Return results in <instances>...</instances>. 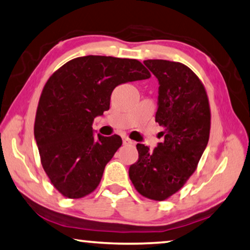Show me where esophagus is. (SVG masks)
Returning a JSON list of instances; mask_svg holds the SVG:
<instances>
[{
  "label": "esophagus",
  "instance_id": "34e87169",
  "mask_svg": "<svg viewBox=\"0 0 250 250\" xmlns=\"http://www.w3.org/2000/svg\"><path fill=\"white\" fill-rule=\"evenodd\" d=\"M123 144H124V145H134V144H135V142L129 140L128 137L124 136V137H123Z\"/></svg>",
  "mask_w": 250,
  "mask_h": 250
}]
</instances>
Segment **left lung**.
Instances as JSON below:
<instances>
[{
    "instance_id": "left-lung-1",
    "label": "left lung",
    "mask_w": 250,
    "mask_h": 250,
    "mask_svg": "<svg viewBox=\"0 0 250 250\" xmlns=\"http://www.w3.org/2000/svg\"><path fill=\"white\" fill-rule=\"evenodd\" d=\"M144 63L160 83L155 122L164 128V141L153 151L137 144L138 161L128 174L138 193L164 201L197 170L209 141L210 105L202 82L186 64L159 59Z\"/></svg>"
}]
</instances>
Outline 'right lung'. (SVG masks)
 <instances>
[{
	"instance_id": "obj_1",
	"label": "right lung",
	"mask_w": 250,
	"mask_h": 250,
	"mask_svg": "<svg viewBox=\"0 0 250 250\" xmlns=\"http://www.w3.org/2000/svg\"><path fill=\"white\" fill-rule=\"evenodd\" d=\"M149 77L136 59L106 56L78 57L50 76L38 104L34 137L42 167L63 197L94 192L122 146L121 136H95L91 127L94 118L109 109L114 88Z\"/></svg>"
}]
</instances>
